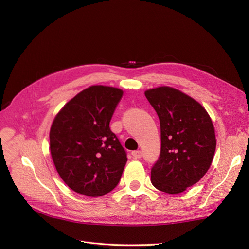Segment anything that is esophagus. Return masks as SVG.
Returning <instances> with one entry per match:
<instances>
[{
	"instance_id": "34e87169",
	"label": "esophagus",
	"mask_w": 249,
	"mask_h": 249,
	"mask_svg": "<svg viewBox=\"0 0 249 249\" xmlns=\"http://www.w3.org/2000/svg\"><path fill=\"white\" fill-rule=\"evenodd\" d=\"M132 155H133L135 158H141L142 153H141L140 150H136V151H133V152H132Z\"/></svg>"
}]
</instances>
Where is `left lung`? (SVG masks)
Returning <instances> with one entry per match:
<instances>
[{"mask_svg": "<svg viewBox=\"0 0 249 249\" xmlns=\"http://www.w3.org/2000/svg\"><path fill=\"white\" fill-rule=\"evenodd\" d=\"M160 123L161 148L151 168V183L162 192L178 194L206 174L215 151L212 119L201 104L171 87L145 92Z\"/></svg>", "mask_w": 249, "mask_h": 249, "instance_id": "8db88e82", "label": "left lung"}]
</instances>
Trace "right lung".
I'll return each instance as SVG.
<instances>
[{
	"mask_svg": "<svg viewBox=\"0 0 249 249\" xmlns=\"http://www.w3.org/2000/svg\"><path fill=\"white\" fill-rule=\"evenodd\" d=\"M124 92L92 86L58 112L50 130V150L56 170L76 193L98 197L121 180L126 153L109 123Z\"/></svg>",
	"mask_w": 249,
	"mask_h": 249,
	"instance_id": "add662e5",
	"label": "right lung"
}]
</instances>
